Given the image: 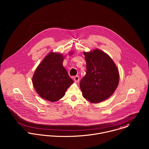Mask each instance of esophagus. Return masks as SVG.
Segmentation results:
<instances>
[{
  "mask_svg": "<svg viewBox=\"0 0 149 149\" xmlns=\"http://www.w3.org/2000/svg\"><path fill=\"white\" fill-rule=\"evenodd\" d=\"M73 80H74V81L76 83H78L79 81V80H80V77L79 76H76L73 77Z\"/></svg>",
  "mask_w": 149,
  "mask_h": 149,
  "instance_id": "34e87169",
  "label": "esophagus"
}]
</instances>
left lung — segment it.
Listing matches in <instances>:
<instances>
[{
	"label": "left lung",
	"instance_id": "obj_1",
	"mask_svg": "<svg viewBox=\"0 0 149 149\" xmlns=\"http://www.w3.org/2000/svg\"><path fill=\"white\" fill-rule=\"evenodd\" d=\"M84 54L86 72L80 84L83 96L92 103L103 102L113 93L118 85V68L111 57L100 50Z\"/></svg>",
	"mask_w": 149,
	"mask_h": 149
}]
</instances>
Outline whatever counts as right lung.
<instances>
[{"instance_id": "obj_1", "label": "right lung", "mask_w": 149, "mask_h": 149, "mask_svg": "<svg viewBox=\"0 0 149 149\" xmlns=\"http://www.w3.org/2000/svg\"><path fill=\"white\" fill-rule=\"evenodd\" d=\"M62 54L51 52L36 69L33 84L43 99L56 102L61 99L73 81L64 68Z\"/></svg>"}]
</instances>
